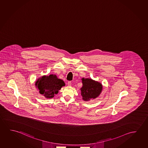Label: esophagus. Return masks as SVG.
<instances>
[{
    "instance_id": "34e87169",
    "label": "esophagus",
    "mask_w": 148,
    "mask_h": 148,
    "mask_svg": "<svg viewBox=\"0 0 148 148\" xmlns=\"http://www.w3.org/2000/svg\"><path fill=\"white\" fill-rule=\"evenodd\" d=\"M71 84H72L71 82H68V85L69 86H71Z\"/></svg>"
}]
</instances>
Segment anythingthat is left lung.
<instances>
[{
	"mask_svg": "<svg viewBox=\"0 0 148 148\" xmlns=\"http://www.w3.org/2000/svg\"><path fill=\"white\" fill-rule=\"evenodd\" d=\"M82 86L81 88V95L84 101L95 99L100 95L102 90V84L100 82L91 78L82 79Z\"/></svg>",
	"mask_w": 148,
	"mask_h": 148,
	"instance_id": "left-lung-1",
	"label": "left lung"
}]
</instances>
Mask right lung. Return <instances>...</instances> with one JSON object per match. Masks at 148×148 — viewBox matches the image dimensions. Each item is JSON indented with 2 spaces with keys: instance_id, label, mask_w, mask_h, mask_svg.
<instances>
[{
  "instance_id": "obj_1",
  "label": "right lung",
  "mask_w": 148,
  "mask_h": 148,
  "mask_svg": "<svg viewBox=\"0 0 148 148\" xmlns=\"http://www.w3.org/2000/svg\"><path fill=\"white\" fill-rule=\"evenodd\" d=\"M35 86L39 90V93L47 98H52L58 93L65 84L62 80L57 77L56 75H44L38 78Z\"/></svg>"
}]
</instances>
